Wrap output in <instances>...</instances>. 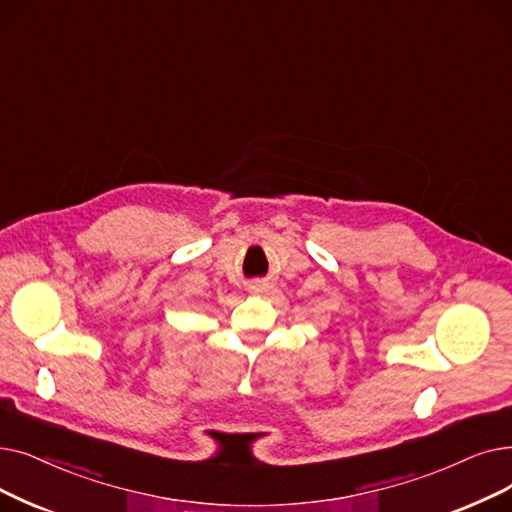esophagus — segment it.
<instances>
[{
	"instance_id": "obj_1",
	"label": "esophagus",
	"mask_w": 512,
	"mask_h": 512,
	"mask_svg": "<svg viewBox=\"0 0 512 512\" xmlns=\"http://www.w3.org/2000/svg\"><path fill=\"white\" fill-rule=\"evenodd\" d=\"M249 288H251V291H261V288H263V284H259V282H257V284H251Z\"/></svg>"
}]
</instances>
